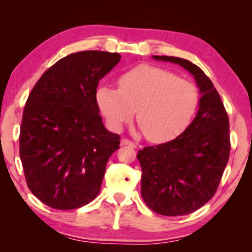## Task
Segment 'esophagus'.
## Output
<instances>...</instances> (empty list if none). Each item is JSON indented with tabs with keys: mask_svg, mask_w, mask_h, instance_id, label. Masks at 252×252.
<instances>
[{
	"mask_svg": "<svg viewBox=\"0 0 252 252\" xmlns=\"http://www.w3.org/2000/svg\"><path fill=\"white\" fill-rule=\"evenodd\" d=\"M120 144H122V146H130V147H134V148L136 147L135 143L132 142V141L127 140V139H122V141H120Z\"/></svg>",
	"mask_w": 252,
	"mask_h": 252,
	"instance_id": "obj_1",
	"label": "esophagus"
}]
</instances>
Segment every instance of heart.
<instances>
[{"instance_id":"heart-1","label":"heart","mask_w":252,"mask_h":252,"mask_svg":"<svg viewBox=\"0 0 252 252\" xmlns=\"http://www.w3.org/2000/svg\"><path fill=\"white\" fill-rule=\"evenodd\" d=\"M119 89L102 86L96 101L113 130L133 119L153 142L180 135L189 125L198 104V91L192 82L154 65H140L122 75Z\"/></svg>"}]
</instances>
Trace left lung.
Returning <instances> with one entry per match:
<instances>
[{
    "label": "left lung",
    "instance_id": "1",
    "mask_svg": "<svg viewBox=\"0 0 252 252\" xmlns=\"http://www.w3.org/2000/svg\"><path fill=\"white\" fill-rule=\"evenodd\" d=\"M153 58L187 70L201 94L198 111L184 133L137 154L147 205L158 215L185 216L202 208L218 188L229 158V120L212 81L197 65L179 57Z\"/></svg>",
    "mask_w": 252,
    "mask_h": 252
}]
</instances>
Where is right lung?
Here are the masks:
<instances>
[{
    "instance_id": "right-lung-1",
    "label": "right lung",
    "mask_w": 252,
    "mask_h": 252,
    "mask_svg": "<svg viewBox=\"0 0 252 252\" xmlns=\"http://www.w3.org/2000/svg\"><path fill=\"white\" fill-rule=\"evenodd\" d=\"M120 58L98 50L68 55L44 72L27 98L20 159L30 190L50 208L78 209L98 195L120 140L102 122L96 88Z\"/></svg>"
}]
</instances>
